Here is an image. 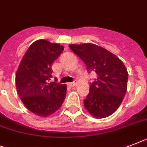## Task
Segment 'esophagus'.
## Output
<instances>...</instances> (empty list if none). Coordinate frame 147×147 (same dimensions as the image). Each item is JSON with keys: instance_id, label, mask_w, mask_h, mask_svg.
<instances>
[{"instance_id": "esophagus-1", "label": "esophagus", "mask_w": 147, "mask_h": 147, "mask_svg": "<svg viewBox=\"0 0 147 147\" xmlns=\"http://www.w3.org/2000/svg\"><path fill=\"white\" fill-rule=\"evenodd\" d=\"M76 85V82H71V83H69V87H71V88H73V87H75Z\"/></svg>"}]
</instances>
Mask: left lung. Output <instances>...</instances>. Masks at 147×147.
Returning <instances> with one entry per match:
<instances>
[{
    "mask_svg": "<svg viewBox=\"0 0 147 147\" xmlns=\"http://www.w3.org/2000/svg\"><path fill=\"white\" fill-rule=\"evenodd\" d=\"M69 47L84 62L88 71L96 75L84 100V107L96 119L109 116L118 109L127 91L128 73L123 62L107 49L91 43Z\"/></svg>",
    "mask_w": 147,
    "mask_h": 147,
    "instance_id": "left-lung-1",
    "label": "left lung"
}]
</instances>
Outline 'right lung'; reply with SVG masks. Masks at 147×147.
Wrapping results in <instances>:
<instances>
[{"label":"right lung","instance_id":"1","mask_svg":"<svg viewBox=\"0 0 147 147\" xmlns=\"http://www.w3.org/2000/svg\"><path fill=\"white\" fill-rule=\"evenodd\" d=\"M64 50L57 43L45 39L29 46L16 73V87L25 107L35 115L48 117L61 107L66 96V84L49 82L51 65Z\"/></svg>","mask_w":147,"mask_h":147}]
</instances>
